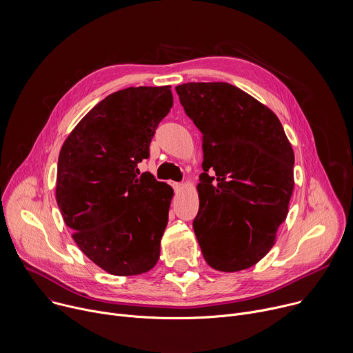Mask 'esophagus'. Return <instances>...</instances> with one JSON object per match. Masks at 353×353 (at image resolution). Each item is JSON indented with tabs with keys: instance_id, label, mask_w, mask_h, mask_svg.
Listing matches in <instances>:
<instances>
[{
	"instance_id": "1",
	"label": "esophagus",
	"mask_w": 353,
	"mask_h": 353,
	"mask_svg": "<svg viewBox=\"0 0 353 353\" xmlns=\"http://www.w3.org/2000/svg\"><path fill=\"white\" fill-rule=\"evenodd\" d=\"M172 187H173V190H174L176 192H179V191L183 188V184H181V183H174V181H173V183H172Z\"/></svg>"
}]
</instances>
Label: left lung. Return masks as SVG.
Masks as SVG:
<instances>
[{
	"label": "left lung",
	"instance_id": "obj_1",
	"mask_svg": "<svg viewBox=\"0 0 353 353\" xmlns=\"http://www.w3.org/2000/svg\"><path fill=\"white\" fill-rule=\"evenodd\" d=\"M176 92L203 134L198 244L212 268L245 270L268 253L286 219L293 149L278 117L230 83L188 82Z\"/></svg>",
	"mask_w": 353,
	"mask_h": 353
}]
</instances>
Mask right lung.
Returning <instances> with one entry per match:
<instances>
[{
    "label": "right lung",
    "mask_w": 353,
    "mask_h": 353,
    "mask_svg": "<svg viewBox=\"0 0 353 353\" xmlns=\"http://www.w3.org/2000/svg\"><path fill=\"white\" fill-rule=\"evenodd\" d=\"M173 106L170 86L127 88L97 103L59 157L56 198L83 254L112 275L154 268L173 190L137 168Z\"/></svg>",
    "instance_id": "obj_1"
}]
</instances>
